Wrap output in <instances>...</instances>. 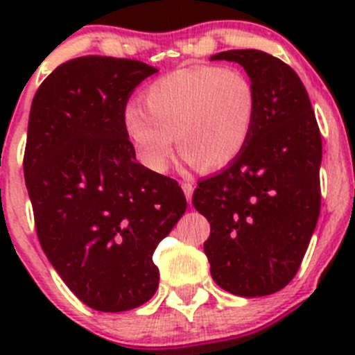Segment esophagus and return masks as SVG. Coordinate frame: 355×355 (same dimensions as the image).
Here are the masks:
<instances>
[{
	"instance_id": "obj_1",
	"label": "esophagus",
	"mask_w": 355,
	"mask_h": 355,
	"mask_svg": "<svg viewBox=\"0 0 355 355\" xmlns=\"http://www.w3.org/2000/svg\"><path fill=\"white\" fill-rule=\"evenodd\" d=\"M181 188H183L184 196H187V200H192V196H193V184L188 183V181H183L181 183Z\"/></svg>"
}]
</instances>
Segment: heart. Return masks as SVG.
Masks as SVG:
<instances>
[{"label": "heart", "instance_id": "b5f03b06", "mask_svg": "<svg viewBox=\"0 0 355 355\" xmlns=\"http://www.w3.org/2000/svg\"><path fill=\"white\" fill-rule=\"evenodd\" d=\"M258 115V94L240 69L181 67L144 92V108L130 105L124 130L144 165L165 172L174 137L188 162L205 172L227 167L243 153Z\"/></svg>", "mask_w": 355, "mask_h": 355}]
</instances>
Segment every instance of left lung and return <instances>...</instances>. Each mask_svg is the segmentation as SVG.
I'll list each match as a JSON object with an SVG mask.
<instances>
[{
	"mask_svg": "<svg viewBox=\"0 0 355 355\" xmlns=\"http://www.w3.org/2000/svg\"><path fill=\"white\" fill-rule=\"evenodd\" d=\"M258 94L250 140L220 174L197 184L192 205L208 218L211 277L240 297L283 290L299 270L320 215L322 137L297 72L268 53L234 49Z\"/></svg>",
	"mask_w": 355,
	"mask_h": 355,
	"instance_id": "8db88e82",
	"label": "left lung"
}]
</instances>
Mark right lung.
Here are the masks:
<instances>
[{"mask_svg":"<svg viewBox=\"0 0 355 355\" xmlns=\"http://www.w3.org/2000/svg\"><path fill=\"white\" fill-rule=\"evenodd\" d=\"M156 69L81 56L40 83L30 110L24 181L44 254L69 290L105 313L158 290L153 254L187 209L178 181L137 163L124 112Z\"/></svg>","mask_w":355,"mask_h":355,"instance_id":"right-lung-1","label":"right lung"}]
</instances>
